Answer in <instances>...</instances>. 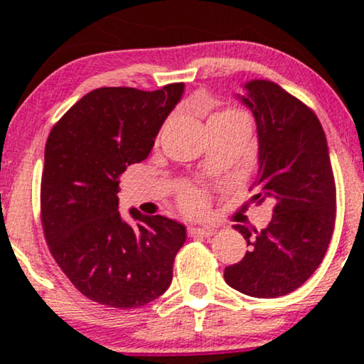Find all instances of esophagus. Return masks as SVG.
<instances>
[{
    "label": "esophagus",
    "instance_id": "esophagus-1",
    "mask_svg": "<svg viewBox=\"0 0 364 364\" xmlns=\"http://www.w3.org/2000/svg\"><path fill=\"white\" fill-rule=\"evenodd\" d=\"M215 232V227H191L188 235L191 237H210Z\"/></svg>",
    "mask_w": 364,
    "mask_h": 364
}]
</instances>
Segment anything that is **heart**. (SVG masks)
<instances>
[{
  "mask_svg": "<svg viewBox=\"0 0 364 364\" xmlns=\"http://www.w3.org/2000/svg\"><path fill=\"white\" fill-rule=\"evenodd\" d=\"M245 116L242 111H238V109H223V111H218L213 114L210 119H232V117H242ZM183 203H186L187 208H191V210H196V208L202 207L203 205V196L198 192H187L186 197H183Z\"/></svg>",
  "mask_w": 364,
  "mask_h": 364,
  "instance_id": "b5f03b06",
  "label": "heart"
}]
</instances>
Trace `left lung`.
<instances>
[{"mask_svg":"<svg viewBox=\"0 0 364 364\" xmlns=\"http://www.w3.org/2000/svg\"><path fill=\"white\" fill-rule=\"evenodd\" d=\"M238 99L258 134L257 196L275 203L263 230L233 225L250 250L223 272L237 291L277 298L300 288L325 258L336 217V187L325 132L306 104L267 79H253Z\"/></svg>","mask_w":364,"mask_h":364,"instance_id":"1","label":"left lung"}]
</instances>
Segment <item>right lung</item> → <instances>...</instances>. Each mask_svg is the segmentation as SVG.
<instances>
[{
	"instance_id": "add662e5",
	"label": "right lung",
	"mask_w": 364,
	"mask_h": 364,
	"mask_svg": "<svg viewBox=\"0 0 364 364\" xmlns=\"http://www.w3.org/2000/svg\"><path fill=\"white\" fill-rule=\"evenodd\" d=\"M183 82L157 91L99 87L49 132L41 177V222L49 252L74 287L111 308H139L171 287L186 227L162 215L119 213V177L147 159Z\"/></svg>"
}]
</instances>
